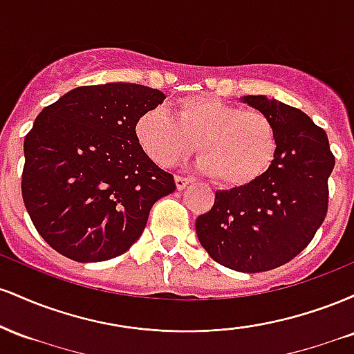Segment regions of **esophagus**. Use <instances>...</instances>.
<instances>
[{
  "mask_svg": "<svg viewBox=\"0 0 354 354\" xmlns=\"http://www.w3.org/2000/svg\"><path fill=\"white\" fill-rule=\"evenodd\" d=\"M174 183H176V189L183 191L186 188V186L189 185V180H188V178H185V176H176V178H174Z\"/></svg>",
  "mask_w": 354,
  "mask_h": 354,
  "instance_id": "obj_1",
  "label": "esophagus"
}]
</instances>
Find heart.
Segmentation results:
<instances>
[{
    "mask_svg": "<svg viewBox=\"0 0 354 354\" xmlns=\"http://www.w3.org/2000/svg\"><path fill=\"white\" fill-rule=\"evenodd\" d=\"M136 140L158 166H171L194 149L198 168L219 185L245 188L270 169L278 138L265 113L243 109L216 96H186L163 108H149L138 118Z\"/></svg>",
    "mask_w": 354,
    "mask_h": 354,
    "instance_id": "obj_1",
    "label": "heart"
}]
</instances>
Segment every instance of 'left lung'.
<instances>
[{
	"instance_id": "left-lung-1",
	"label": "left lung",
	"mask_w": 354,
	"mask_h": 354,
	"mask_svg": "<svg viewBox=\"0 0 354 354\" xmlns=\"http://www.w3.org/2000/svg\"><path fill=\"white\" fill-rule=\"evenodd\" d=\"M241 100L273 121L274 160L253 185L216 191L196 234L219 265L259 273L291 261L323 225L335 156L324 129L301 109L263 95Z\"/></svg>"
}]
</instances>
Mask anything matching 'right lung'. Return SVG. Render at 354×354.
Instances as JSON below:
<instances>
[{"label":"right lung","instance_id":"1","mask_svg":"<svg viewBox=\"0 0 354 354\" xmlns=\"http://www.w3.org/2000/svg\"><path fill=\"white\" fill-rule=\"evenodd\" d=\"M133 83L80 86L39 113L24 138L23 201L36 231L66 258H116L143 233L151 206L176 189L136 140L138 118L163 103Z\"/></svg>","mask_w":354,"mask_h":354}]
</instances>
